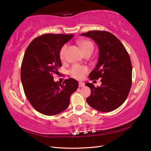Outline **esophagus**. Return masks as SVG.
Segmentation results:
<instances>
[{"label": "esophagus", "instance_id": "esophagus-1", "mask_svg": "<svg viewBox=\"0 0 151 151\" xmlns=\"http://www.w3.org/2000/svg\"><path fill=\"white\" fill-rule=\"evenodd\" d=\"M84 83H82V82H80V83H79V88H83V87L84 86Z\"/></svg>", "mask_w": 151, "mask_h": 151}]
</instances>
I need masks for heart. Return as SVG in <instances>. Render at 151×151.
<instances>
[{
  "label": "heart",
  "mask_w": 151,
  "mask_h": 151,
  "mask_svg": "<svg viewBox=\"0 0 151 151\" xmlns=\"http://www.w3.org/2000/svg\"><path fill=\"white\" fill-rule=\"evenodd\" d=\"M79 47L82 49L83 53L87 52H92L94 49V45L93 43L89 40H80L78 42ZM67 46L63 45L60 50V58L61 60H63L65 59V55L67 51ZM88 72V68L85 66L79 65H73L70 70V76L73 78L76 79H83L84 76Z\"/></svg>",
  "instance_id": "1"
}]
</instances>
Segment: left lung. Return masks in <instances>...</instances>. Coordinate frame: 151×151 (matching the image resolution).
<instances>
[{
	"label": "left lung",
	"mask_w": 151,
	"mask_h": 151,
	"mask_svg": "<svg viewBox=\"0 0 151 151\" xmlns=\"http://www.w3.org/2000/svg\"><path fill=\"white\" fill-rule=\"evenodd\" d=\"M82 36L92 38L99 47L96 66L89 79L101 78V85L95 88L86 83L91 95L86 99L90 106L102 112L111 111L125 102L132 86V67L125 47L115 35L106 31H90Z\"/></svg>",
	"instance_id": "8db88e82"
}]
</instances>
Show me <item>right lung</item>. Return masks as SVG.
<instances>
[{"mask_svg":"<svg viewBox=\"0 0 151 151\" xmlns=\"http://www.w3.org/2000/svg\"><path fill=\"white\" fill-rule=\"evenodd\" d=\"M73 35L45 34L35 38L26 48L21 68L24 94L36 111L52 116L66 109L78 82L70 78L62 84L53 81L62 67L60 52Z\"/></svg>","mask_w":151,"mask_h":151,"instance_id":"add662e5","label":"right lung"}]
</instances>
